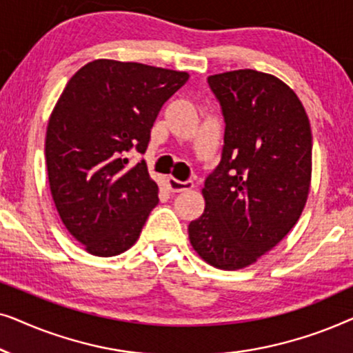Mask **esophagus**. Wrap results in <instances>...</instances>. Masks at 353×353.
<instances>
[{
	"label": "esophagus",
	"mask_w": 353,
	"mask_h": 353,
	"mask_svg": "<svg viewBox=\"0 0 353 353\" xmlns=\"http://www.w3.org/2000/svg\"><path fill=\"white\" fill-rule=\"evenodd\" d=\"M167 183H168V190H170L172 192H181V191H188V190H191V188H194V181L192 180L180 181V180H176V178L168 176Z\"/></svg>",
	"instance_id": "esophagus-1"
}]
</instances>
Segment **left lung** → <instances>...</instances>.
I'll use <instances>...</instances> for the list:
<instances>
[{
  "instance_id": "obj_1",
  "label": "left lung",
  "mask_w": 353,
  "mask_h": 353,
  "mask_svg": "<svg viewBox=\"0 0 353 353\" xmlns=\"http://www.w3.org/2000/svg\"><path fill=\"white\" fill-rule=\"evenodd\" d=\"M223 148L205 178V210L188 226L207 263L238 270L272 250L297 223L312 175V132L296 93L257 70L212 75Z\"/></svg>"
}]
</instances>
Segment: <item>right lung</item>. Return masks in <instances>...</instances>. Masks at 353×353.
I'll use <instances>...</instances> for the list:
<instances>
[{"mask_svg": "<svg viewBox=\"0 0 353 353\" xmlns=\"http://www.w3.org/2000/svg\"><path fill=\"white\" fill-rule=\"evenodd\" d=\"M186 72L109 59L77 72L62 91L46 132L48 178L69 233L90 254L112 257L132 248L159 202L144 154L162 105L186 83Z\"/></svg>", "mask_w": 353, "mask_h": 353, "instance_id": "add662e5", "label": "right lung"}]
</instances>
